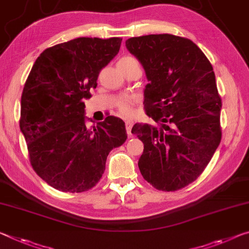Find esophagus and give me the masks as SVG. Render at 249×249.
Listing matches in <instances>:
<instances>
[{
  "label": "esophagus",
  "mask_w": 249,
  "mask_h": 249,
  "mask_svg": "<svg viewBox=\"0 0 249 249\" xmlns=\"http://www.w3.org/2000/svg\"><path fill=\"white\" fill-rule=\"evenodd\" d=\"M125 125H126V132H127L128 136H133L132 127H133V125H134V121L131 120V118H127V120L125 121Z\"/></svg>",
  "instance_id": "obj_1"
}]
</instances>
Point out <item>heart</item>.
Masks as SVG:
<instances>
[{
    "instance_id": "obj_1",
    "label": "heart",
    "mask_w": 249,
    "mask_h": 249,
    "mask_svg": "<svg viewBox=\"0 0 249 249\" xmlns=\"http://www.w3.org/2000/svg\"><path fill=\"white\" fill-rule=\"evenodd\" d=\"M122 60H135V58L132 56H126L122 58ZM133 103L134 102L132 98H125V100H123L120 104H118L120 112L123 114V115H129L133 110Z\"/></svg>"
}]
</instances>
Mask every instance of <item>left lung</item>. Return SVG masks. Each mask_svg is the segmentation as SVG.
Listing matches in <instances>:
<instances>
[{
  "label": "left lung",
  "instance_id": "obj_1",
  "mask_svg": "<svg viewBox=\"0 0 249 249\" xmlns=\"http://www.w3.org/2000/svg\"><path fill=\"white\" fill-rule=\"evenodd\" d=\"M126 47L143 65L148 81L146 114L160 124L132 128L144 144L141 174L160 191H177L202 174L222 139L215 73L188 38L151 34L128 38Z\"/></svg>",
  "mask_w": 249,
  "mask_h": 249
}]
</instances>
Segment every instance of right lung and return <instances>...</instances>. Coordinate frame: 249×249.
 <instances>
[{
    "mask_svg": "<svg viewBox=\"0 0 249 249\" xmlns=\"http://www.w3.org/2000/svg\"><path fill=\"white\" fill-rule=\"evenodd\" d=\"M122 38L77 37L49 47L36 58L21 98L19 128L31 165L50 186L82 193L95 186L113 148L127 139L125 123L107 116L88 127L84 100ZM89 121L92 120L89 118Z\"/></svg>",
    "mask_w": 249,
    "mask_h": 249,
    "instance_id": "right-lung-1",
    "label": "right lung"
}]
</instances>
